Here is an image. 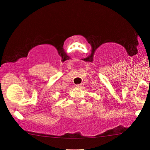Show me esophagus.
I'll return each instance as SVG.
<instances>
[{
	"label": "esophagus",
	"instance_id": "esophagus-1",
	"mask_svg": "<svg viewBox=\"0 0 150 150\" xmlns=\"http://www.w3.org/2000/svg\"><path fill=\"white\" fill-rule=\"evenodd\" d=\"M83 85V83H81V84H78V85H76V87H78V88H80V87H82Z\"/></svg>",
	"mask_w": 150,
	"mask_h": 150
}]
</instances>
